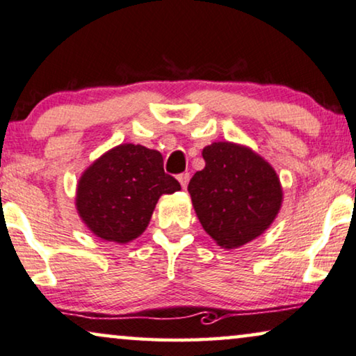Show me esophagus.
Masks as SVG:
<instances>
[{
  "mask_svg": "<svg viewBox=\"0 0 356 356\" xmlns=\"http://www.w3.org/2000/svg\"><path fill=\"white\" fill-rule=\"evenodd\" d=\"M177 180L180 182V185H182V188H187L188 180H190V174H188V172H182V174H179V176H177Z\"/></svg>",
  "mask_w": 356,
  "mask_h": 356,
  "instance_id": "esophagus-1",
  "label": "esophagus"
}]
</instances>
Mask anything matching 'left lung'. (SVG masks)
I'll return each mask as SVG.
<instances>
[{"mask_svg":"<svg viewBox=\"0 0 356 356\" xmlns=\"http://www.w3.org/2000/svg\"><path fill=\"white\" fill-rule=\"evenodd\" d=\"M204 168L188 184L195 213L219 247L234 250L259 237L277 218L284 192L277 172L247 145L214 142Z\"/></svg>","mask_w":356,"mask_h":356,"instance_id":"1","label":"left lung"}]
</instances>
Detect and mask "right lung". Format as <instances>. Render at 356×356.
<instances>
[{"mask_svg":"<svg viewBox=\"0 0 356 356\" xmlns=\"http://www.w3.org/2000/svg\"><path fill=\"white\" fill-rule=\"evenodd\" d=\"M179 190L177 180L164 174L163 154L158 149L121 143L82 172L76 209L98 238L127 243L148 227L159 197Z\"/></svg>","mask_w":356,"mask_h":356,"instance_id":"1","label":"right lung"}]
</instances>
